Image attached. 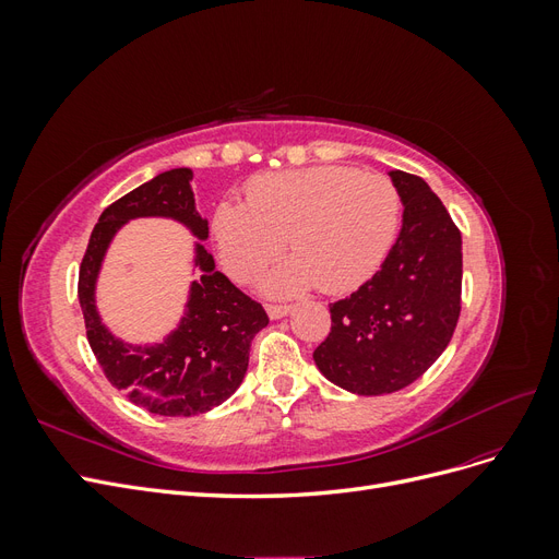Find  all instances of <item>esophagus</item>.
<instances>
[{
  "mask_svg": "<svg viewBox=\"0 0 559 559\" xmlns=\"http://www.w3.org/2000/svg\"><path fill=\"white\" fill-rule=\"evenodd\" d=\"M289 312H292V306H286V302H267V314L273 319L286 317Z\"/></svg>",
  "mask_w": 559,
  "mask_h": 559,
  "instance_id": "1",
  "label": "esophagus"
}]
</instances>
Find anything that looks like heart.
I'll return each instance as SVG.
<instances>
[{"label": "heart", "instance_id": "heart-1", "mask_svg": "<svg viewBox=\"0 0 559 559\" xmlns=\"http://www.w3.org/2000/svg\"><path fill=\"white\" fill-rule=\"evenodd\" d=\"M403 200L380 173L347 165L267 173L247 186V205L222 202L214 242L226 273L251 282L273 263L289 238L296 259L277 267L267 289L292 294L317 282L341 294L364 284L392 249Z\"/></svg>", "mask_w": 559, "mask_h": 559}]
</instances>
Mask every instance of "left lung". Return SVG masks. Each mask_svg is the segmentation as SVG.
<instances>
[{
    "instance_id": "left-lung-1",
    "label": "left lung",
    "mask_w": 559,
    "mask_h": 559,
    "mask_svg": "<svg viewBox=\"0 0 559 559\" xmlns=\"http://www.w3.org/2000/svg\"><path fill=\"white\" fill-rule=\"evenodd\" d=\"M403 226L378 273L331 302L314 364L361 396L408 386L441 357L462 312V233L425 179L394 170Z\"/></svg>"
}]
</instances>
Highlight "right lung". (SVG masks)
Listing matches in <instances>:
<instances>
[{"label":"right lung","instance_id":"1","mask_svg":"<svg viewBox=\"0 0 559 559\" xmlns=\"http://www.w3.org/2000/svg\"><path fill=\"white\" fill-rule=\"evenodd\" d=\"M191 179L189 167H177L111 202L95 224L79 267V302L99 368L132 403L167 417H191L224 403L247 373L253 335L270 321L259 300L214 270V259L202 245L195 259L202 275L191 286L189 312L165 343L130 347L99 321L95 277L111 235L128 218L173 216L200 240L207 238L210 228L195 210Z\"/></svg>","mask_w":559,"mask_h":559}]
</instances>
